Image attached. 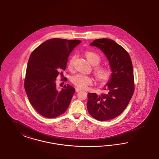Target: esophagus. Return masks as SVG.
Wrapping results in <instances>:
<instances>
[{"label":"esophagus","instance_id":"1","mask_svg":"<svg viewBox=\"0 0 159 159\" xmlns=\"http://www.w3.org/2000/svg\"><path fill=\"white\" fill-rule=\"evenodd\" d=\"M75 91H76V92H79V91H81V89L79 88H75Z\"/></svg>","mask_w":159,"mask_h":159}]
</instances>
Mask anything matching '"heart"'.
Segmentation results:
<instances>
[{
    "instance_id": "b5f03b06",
    "label": "heart",
    "mask_w": 159,
    "mask_h": 159,
    "mask_svg": "<svg viewBox=\"0 0 159 159\" xmlns=\"http://www.w3.org/2000/svg\"><path fill=\"white\" fill-rule=\"evenodd\" d=\"M85 55L88 61L93 65H98L101 61L100 55L94 52L87 51L85 52ZM75 57H76L74 55L71 57V59H70V61L68 62L69 68H72ZM94 70L95 76L100 81H104L108 77L109 71L108 68L104 66L97 65L94 67ZM72 82L78 88H87L89 85L93 84V80L92 77L87 75L78 74L72 77Z\"/></svg>"
}]
</instances>
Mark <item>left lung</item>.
<instances>
[{"instance_id":"1","label":"left lung","mask_w":159,"mask_h":159,"mask_svg":"<svg viewBox=\"0 0 159 159\" xmlns=\"http://www.w3.org/2000/svg\"><path fill=\"white\" fill-rule=\"evenodd\" d=\"M90 45L98 48L110 66V79L104 86L106 93H88L87 109L99 121L117 117L128 106L134 91L132 62L123 48L110 39H95Z\"/></svg>"}]
</instances>
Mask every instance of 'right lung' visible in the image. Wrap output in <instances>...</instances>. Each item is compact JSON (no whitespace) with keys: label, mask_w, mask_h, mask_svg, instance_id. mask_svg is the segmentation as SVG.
Segmentation results:
<instances>
[{"label":"right lung","mask_w":159,"mask_h":159,"mask_svg":"<svg viewBox=\"0 0 159 159\" xmlns=\"http://www.w3.org/2000/svg\"><path fill=\"white\" fill-rule=\"evenodd\" d=\"M81 42L53 38L42 43L30 54L24 86L31 105L42 116L57 117L70 106L75 88L66 84L59 91L55 81L59 74L62 76L61 71L65 70L70 54Z\"/></svg>","instance_id":"right-lung-1"}]
</instances>
